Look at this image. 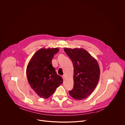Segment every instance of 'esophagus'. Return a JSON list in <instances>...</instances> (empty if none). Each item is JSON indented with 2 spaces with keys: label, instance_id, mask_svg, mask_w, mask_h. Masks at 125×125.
<instances>
[{
  "label": "esophagus",
  "instance_id": "1",
  "mask_svg": "<svg viewBox=\"0 0 125 125\" xmlns=\"http://www.w3.org/2000/svg\"><path fill=\"white\" fill-rule=\"evenodd\" d=\"M62 78H63V80H64L65 78V75H63V76H62Z\"/></svg>",
  "mask_w": 125,
  "mask_h": 125
}]
</instances>
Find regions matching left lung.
Listing matches in <instances>:
<instances>
[{
	"label": "left lung",
	"mask_w": 125,
	"mask_h": 125,
	"mask_svg": "<svg viewBox=\"0 0 125 125\" xmlns=\"http://www.w3.org/2000/svg\"><path fill=\"white\" fill-rule=\"evenodd\" d=\"M64 50L74 66V87L69 92V94L76 100L85 99L93 93L98 83V63L83 48H65Z\"/></svg>",
	"instance_id": "left-lung-1"
}]
</instances>
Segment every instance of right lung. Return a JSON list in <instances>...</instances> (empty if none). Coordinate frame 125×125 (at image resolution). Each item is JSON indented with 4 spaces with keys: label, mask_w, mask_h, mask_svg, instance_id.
I'll list each match as a JSON object with an SVG mask.
<instances>
[{
    "label": "right lung",
    "mask_w": 125,
    "mask_h": 125,
    "mask_svg": "<svg viewBox=\"0 0 125 125\" xmlns=\"http://www.w3.org/2000/svg\"><path fill=\"white\" fill-rule=\"evenodd\" d=\"M59 50L58 48H41L34 53L27 65L28 82L42 98L49 97L63 83L62 77L56 73L52 65V59Z\"/></svg>",
    "instance_id": "obj_1"
}]
</instances>
